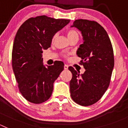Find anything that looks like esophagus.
<instances>
[{
    "mask_svg": "<svg viewBox=\"0 0 128 128\" xmlns=\"http://www.w3.org/2000/svg\"><path fill=\"white\" fill-rule=\"evenodd\" d=\"M68 66L66 65H64V69L65 70H68Z\"/></svg>",
    "mask_w": 128,
    "mask_h": 128,
    "instance_id": "obj_1",
    "label": "esophagus"
}]
</instances>
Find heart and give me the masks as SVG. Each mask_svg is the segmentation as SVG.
Segmentation results:
<instances>
[{
	"mask_svg": "<svg viewBox=\"0 0 128 128\" xmlns=\"http://www.w3.org/2000/svg\"><path fill=\"white\" fill-rule=\"evenodd\" d=\"M66 35H67L68 38V39H69V40H70L72 39V38H75V37H79V34H78V31L74 29H68V30H66ZM56 36H57V34H55L52 36V40H51L52 44H53V43L54 42Z\"/></svg>",
	"mask_w": 128,
	"mask_h": 128,
	"instance_id": "b5f03b06",
	"label": "heart"
}]
</instances>
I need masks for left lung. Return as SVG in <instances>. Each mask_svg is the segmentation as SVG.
<instances>
[{"mask_svg": "<svg viewBox=\"0 0 128 128\" xmlns=\"http://www.w3.org/2000/svg\"><path fill=\"white\" fill-rule=\"evenodd\" d=\"M71 27L78 28L83 36L77 54L82 59L80 64L85 72L80 74L68 67L72 74L70 96L78 104L90 106L102 98L110 85L114 66L112 45L106 30L96 21L78 19Z\"/></svg>", "mask_w": 128, "mask_h": 128, "instance_id": "left-lung-1", "label": "left lung"}]
</instances>
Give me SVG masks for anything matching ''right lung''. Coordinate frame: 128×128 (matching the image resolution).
I'll list each match as a JSON object with an SVG mask.
<instances>
[{"instance_id":"right-lung-1","label":"right lung","mask_w":128,"mask_h":128,"mask_svg":"<svg viewBox=\"0 0 128 128\" xmlns=\"http://www.w3.org/2000/svg\"><path fill=\"white\" fill-rule=\"evenodd\" d=\"M70 20L46 15L25 21L18 30L12 50V67L19 91L29 102L40 104L48 100L53 83L64 68L60 61L45 66L43 50L50 47L52 38L69 23Z\"/></svg>"}]
</instances>
